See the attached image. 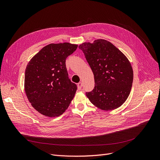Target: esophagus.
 <instances>
[{
  "label": "esophagus",
  "instance_id": "obj_1",
  "mask_svg": "<svg viewBox=\"0 0 160 160\" xmlns=\"http://www.w3.org/2000/svg\"><path fill=\"white\" fill-rule=\"evenodd\" d=\"M77 86H78V89L79 90L81 89H82V82H79V83H78Z\"/></svg>",
  "mask_w": 160,
  "mask_h": 160
}]
</instances>
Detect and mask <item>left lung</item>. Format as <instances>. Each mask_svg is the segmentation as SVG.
Here are the masks:
<instances>
[{"label": "left lung", "mask_w": 160, "mask_h": 160, "mask_svg": "<svg viewBox=\"0 0 160 160\" xmlns=\"http://www.w3.org/2000/svg\"><path fill=\"white\" fill-rule=\"evenodd\" d=\"M94 74L95 88L86 96L102 110H113L128 98L132 86L130 62L110 41L98 39L79 45Z\"/></svg>", "instance_id": "obj_1"}]
</instances>
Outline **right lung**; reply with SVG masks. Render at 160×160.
Masks as SVG:
<instances>
[{
	"label": "right lung",
	"mask_w": 160,
	"mask_h": 160,
	"mask_svg": "<svg viewBox=\"0 0 160 160\" xmlns=\"http://www.w3.org/2000/svg\"><path fill=\"white\" fill-rule=\"evenodd\" d=\"M77 47L69 43L49 44L28 62L24 91L33 108L41 114L58 117L71 104L77 86L68 77L65 60Z\"/></svg>",
	"instance_id": "obj_1"
}]
</instances>
